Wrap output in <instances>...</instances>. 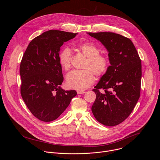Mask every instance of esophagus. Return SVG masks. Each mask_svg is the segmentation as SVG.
<instances>
[{
  "mask_svg": "<svg viewBox=\"0 0 160 160\" xmlns=\"http://www.w3.org/2000/svg\"><path fill=\"white\" fill-rule=\"evenodd\" d=\"M77 94H84V93L85 92V91H83V90H77Z\"/></svg>",
  "mask_w": 160,
  "mask_h": 160,
  "instance_id": "esophagus-1",
  "label": "esophagus"
}]
</instances>
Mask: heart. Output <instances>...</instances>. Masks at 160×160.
<instances>
[{
	"mask_svg": "<svg viewBox=\"0 0 160 160\" xmlns=\"http://www.w3.org/2000/svg\"><path fill=\"white\" fill-rule=\"evenodd\" d=\"M78 51L87 59L83 70H74L66 77L68 87L77 90H85L92 85L97 77L103 76L108 71L109 62L107 57L99 54L100 49L94 43L85 42L77 47ZM58 60L64 70H69L72 68V56L70 48H65L59 53Z\"/></svg>",
	"mask_w": 160,
	"mask_h": 160,
	"instance_id": "obj_1",
	"label": "heart"
}]
</instances>
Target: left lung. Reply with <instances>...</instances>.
<instances>
[{"instance_id":"left-lung-1","label":"left lung","mask_w":160,"mask_h":160,"mask_svg":"<svg viewBox=\"0 0 160 160\" xmlns=\"http://www.w3.org/2000/svg\"><path fill=\"white\" fill-rule=\"evenodd\" d=\"M88 34L104 45L111 64L92 90L96 99L92 111L99 123L115 126L128 117L140 98L141 60L132 42L124 36L112 32Z\"/></svg>"}]
</instances>
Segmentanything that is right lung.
<instances>
[{
	"label": "right lung",
	"instance_id": "obj_1",
	"mask_svg": "<svg viewBox=\"0 0 160 160\" xmlns=\"http://www.w3.org/2000/svg\"><path fill=\"white\" fill-rule=\"evenodd\" d=\"M77 33L49 30L33 38L21 61V95L32 115L49 122L57 119L77 96L75 90H65L58 57L64 42Z\"/></svg>",
	"mask_w": 160,
	"mask_h": 160
}]
</instances>
